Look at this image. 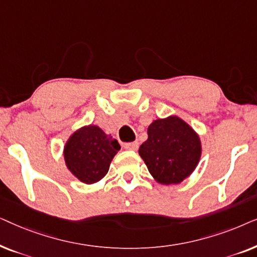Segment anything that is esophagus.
<instances>
[{
	"label": "esophagus",
	"mask_w": 257,
	"mask_h": 257,
	"mask_svg": "<svg viewBox=\"0 0 257 257\" xmlns=\"http://www.w3.org/2000/svg\"><path fill=\"white\" fill-rule=\"evenodd\" d=\"M138 146H139V144L137 143V142H135V143H127V144H125L124 145V147L126 150H131V151H137L138 150Z\"/></svg>",
	"instance_id": "esophagus-1"
}]
</instances>
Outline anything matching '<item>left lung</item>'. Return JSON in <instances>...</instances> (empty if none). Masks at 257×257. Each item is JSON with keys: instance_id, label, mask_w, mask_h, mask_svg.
<instances>
[{"instance_id": "obj_1", "label": "left lung", "mask_w": 257, "mask_h": 257, "mask_svg": "<svg viewBox=\"0 0 257 257\" xmlns=\"http://www.w3.org/2000/svg\"><path fill=\"white\" fill-rule=\"evenodd\" d=\"M147 135L139 154L158 182L180 184L194 171L201 156V144L184 120L178 117L158 119L149 126Z\"/></svg>"}]
</instances>
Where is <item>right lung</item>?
<instances>
[{
  "label": "right lung",
  "instance_id": "right-lung-1",
  "mask_svg": "<svg viewBox=\"0 0 257 257\" xmlns=\"http://www.w3.org/2000/svg\"><path fill=\"white\" fill-rule=\"evenodd\" d=\"M120 145L98 126L79 128L66 143L64 158L71 173L84 184H94L103 179Z\"/></svg>",
  "mask_w": 257,
  "mask_h": 257
}]
</instances>
